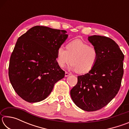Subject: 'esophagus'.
Segmentation results:
<instances>
[{
	"label": "esophagus",
	"instance_id": "obj_1",
	"mask_svg": "<svg viewBox=\"0 0 129 129\" xmlns=\"http://www.w3.org/2000/svg\"><path fill=\"white\" fill-rule=\"evenodd\" d=\"M70 75H71V74L69 73L68 72H65V77H68V76H69Z\"/></svg>",
	"mask_w": 129,
	"mask_h": 129
}]
</instances>
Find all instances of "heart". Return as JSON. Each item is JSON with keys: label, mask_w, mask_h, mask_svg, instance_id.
<instances>
[{"label": "heart", "mask_w": 129, "mask_h": 129, "mask_svg": "<svg viewBox=\"0 0 129 129\" xmlns=\"http://www.w3.org/2000/svg\"><path fill=\"white\" fill-rule=\"evenodd\" d=\"M99 57L97 50L88 44L76 39L69 42L66 50L61 47L57 51L56 61L61 68L72 63L71 68L78 73H88L94 67Z\"/></svg>", "instance_id": "obj_1"}]
</instances>
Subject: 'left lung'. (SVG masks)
<instances>
[{
  "instance_id": "obj_1",
  "label": "left lung",
  "mask_w": 129,
  "mask_h": 129,
  "mask_svg": "<svg viewBox=\"0 0 129 129\" xmlns=\"http://www.w3.org/2000/svg\"><path fill=\"white\" fill-rule=\"evenodd\" d=\"M88 39L97 50L99 57L90 72L78 76L71 96L78 108L93 112L105 106L118 92L123 75L124 54L110 38L93 35Z\"/></svg>"
}]
</instances>
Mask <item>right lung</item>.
<instances>
[{
    "instance_id": "right-lung-1",
    "label": "right lung",
    "mask_w": 129,
    "mask_h": 129,
    "mask_svg": "<svg viewBox=\"0 0 129 129\" xmlns=\"http://www.w3.org/2000/svg\"><path fill=\"white\" fill-rule=\"evenodd\" d=\"M64 30L35 26L17 39L11 56L8 75L13 88L30 103L43 101L64 77L57 51L67 40Z\"/></svg>"
}]
</instances>
